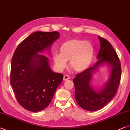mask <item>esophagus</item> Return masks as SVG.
<instances>
[{"label": "esophagus", "mask_w": 130, "mask_h": 130, "mask_svg": "<svg viewBox=\"0 0 130 130\" xmlns=\"http://www.w3.org/2000/svg\"><path fill=\"white\" fill-rule=\"evenodd\" d=\"M70 79V76L68 75H65L63 76V80H69Z\"/></svg>", "instance_id": "esophagus-1"}]
</instances>
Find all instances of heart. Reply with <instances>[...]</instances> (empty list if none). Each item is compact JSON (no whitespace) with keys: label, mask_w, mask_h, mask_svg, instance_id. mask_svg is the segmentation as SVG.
I'll return each instance as SVG.
<instances>
[{"label":"heart","mask_w":130,"mask_h":130,"mask_svg":"<svg viewBox=\"0 0 130 130\" xmlns=\"http://www.w3.org/2000/svg\"><path fill=\"white\" fill-rule=\"evenodd\" d=\"M60 52L53 54V60L58 68L62 69L67 65V61L70 60V67L73 70L82 71L89 66L94 48L89 41L73 39L62 43Z\"/></svg>","instance_id":"1"}]
</instances>
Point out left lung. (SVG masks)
I'll use <instances>...</instances> for the list:
<instances>
[{
    "label": "left lung",
    "mask_w": 130,
    "mask_h": 130,
    "mask_svg": "<svg viewBox=\"0 0 130 130\" xmlns=\"http://www.w3.org/2000/svg\"><path fill=\"white\" fill-rule=\"evenodd\" d=\"M98 38L101 48L97 55L98 61L92 67L76 75L73 79L77 103L82 108L89 111L101 109L109 103L116 93L121 81V65L119 57L108 41L101 37ZM103 63L111 66V75L104 88L95 91L91 87L90 82L94 71Z\"/></svg>",
    "instance_id": "obj_1"
}]
</instances>
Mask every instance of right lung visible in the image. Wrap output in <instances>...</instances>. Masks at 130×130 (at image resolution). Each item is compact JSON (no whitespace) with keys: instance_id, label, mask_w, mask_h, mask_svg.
Masks as SVG:
<instances>
[{"instance_id":"obj_1","label":"right lung","mask_w":130,"mask_h":130,"mask_svg":"<svg viewBox=\"0 0 130 130\" xmlns=\"http://www.w3.org/2000/svg\"><path fill=\"white\" fill-rule=\"evenodd\" d=\"M58 32L33 33L14 52L10 82L17 101L28 111L38 112L47 107L63 74L52 71L48 58L38 54L48 49L59 37Z\"/></svg>"}]
</instances>
